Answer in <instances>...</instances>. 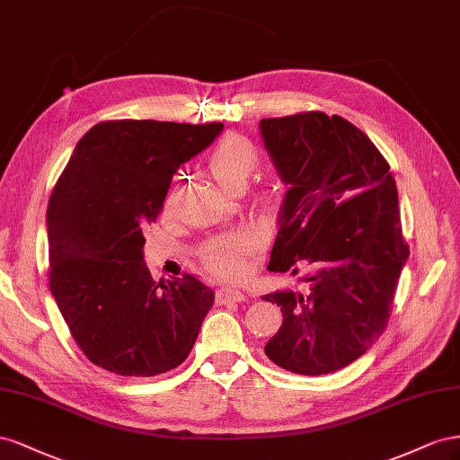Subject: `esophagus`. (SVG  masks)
<instances>
[{
	"mask_svg": "<svg viewBox=\"0 0 460 460\" xmlns=\"http://www.w3.org/2000/svg\"><path fill=\"white\" fill-rule=\"evenodd\" d=\"M217 300L219 303H243V300H248V296L243 291H239V288L223 287L217 291Z\"/></svg>",
	"mask_w": 460,
	"mask_h": 460,
	"instance_id": "obj_1",
	"label": "esophagus"
}]
</instances>
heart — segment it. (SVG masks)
I'll list each match as a JSON object with an SVG mask.
<instances>
[{
    "label": "heart",
    "mask_w": 460,
    "mask_h": 460,
    "mask_svg": "<svg viewBox=\"0 0 460 460\" xmlns=\"http://www.w3.org/2000/svg\"><path fill=\"white\" fill-rule=\"evenodd\" d=\"M260 165V152L254 144L243 135H227L223 137L216 146L206 155L208 172L214 175L219 185L234 192L244 189L248 179L252 177ZM281 200L279 190H270L264 196L266 204H278ZM173 199L167 196L164 209L169 212ZM256 241L248 231H233L221 237L209 241L202 248V264L208 271L221 279H237L246 271V260L254 252Z\"/></svg>",
    "instance_id": "heart-1"
}]
</instances>
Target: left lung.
<instances>
[{
	"instance_id": "1",
	"label": "left lung",
	"mask_w": 460,
	"mask_h": 460,
	"mask_svg": "<svg viewBox=\"0 0 460 460\" xmlns=\"http://www.w3.org/2000/svg\"><path fill=\"white\" fill-rule=\"evenodd\" d=\"M260 133L288 185L268 270H308L300 291L264 296L283 312L264 350L288 372L332 374L360 358L391 316L411 252L395 179L374 142L339 115L270 117Z\"/></svg>"
}]
</instances>
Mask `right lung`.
Returning a JSON list of instances; mask_svg holds the SVG:
<instances>
[{
    "label": "right lung",
    "instance_id": "obj_1",
    "mask_svg": "<svg viewBox=\"0 0 460 460\" xmlns=\"http://www.w3.org/2000/svg\"><path fill=\"white\" fill-rule=\"evenodd\" d=\"M223 123L102 121L78 140L48 204L49 288L84 357L117 376L152 377L185 362L214 291L194 275L155 283L144 231L181 164Z\"/></svg>",
    "mask_w": 460,
    "mask_h": 460
}]
</instances>
